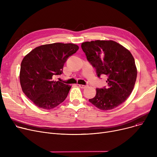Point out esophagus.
Segmentation results:
<instances>
[{
  "instance_id": "obj_1",
  "label": "esophagus",
  "mask_w": 157,
  "mask_h": 157,
  "mask_svg": "<svg viewBox=\"0 0 157 157\" xmlns=\"http://www.w3.org/2000/svg\"><path fill=\"white\" fill-rule=\"evenodd\" d=\"M79 88H86L87 87V86L86 85H79Z\"/></svg>"
}]
</instances>
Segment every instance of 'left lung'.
Segmentation results:
<instances>
[{"mask_svg":"<svg viewBox=\"0 0 157 157\" xmlns=\"http://www.w3.org/2000/svg\"><path fill=\"white\" fill-rule=\"evenodd\" d=\"M87 60L98 77L106 75L108 86L97 88L90 102L99 109L111 110L124 102L134 89L137 70L130 51L112 40H96L81 44Z\"/></svg>","mask_w":157,"mask_h":157,"instance_id":"1","label":"left lung"}]
</instances>
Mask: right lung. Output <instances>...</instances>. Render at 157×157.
Returning <instances> with one entry per match:
<instances>
[{"instance_id": "1", "label": "right lung", "mask_w": 157, "mask_h": 157, "mask_svg": "<svg viewBox=\"0 0 157 157\" xmlns=\"http://www.w3.org/2000/svg\"><path fill=\"white\" fill-rule=\"evenodd\" d=\"M78 49L72 43H56L36 47L25 56L20 72L21 87L38 108L53 109L67 97L71 86L53 78L62 74L67 58Z\"/></svg>"}]
</instances>
